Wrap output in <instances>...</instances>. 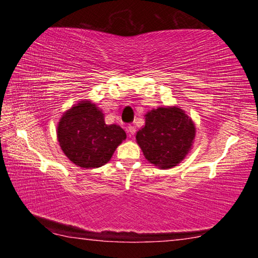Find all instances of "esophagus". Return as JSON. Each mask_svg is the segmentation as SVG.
Returning a JSON list of instances; mask_svg holds the SVG:
<instances>
[{
  "mask_svg": "<svg viewBox=\"0 0 258 258\" xmlns=\"http://www.w3.org/2000/svg\"><path fill=\"white\" fill-rule=\"evenodd\" d=\"M126 131H127V134L130 135V137H132V135H134V133H135V127L133 125H128L127 130Z\"/></svg>",
  "mask_w": 258,
  "mask_h": 258,
  "instance_id": "esophagus-1",
  "label": "esophagus"
}]
</instances>
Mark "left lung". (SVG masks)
<instances>
[{
    "label": "left lung",
    "instance_id": "obj_1",
    "mask_svg": "<svg viewBox=\"0 0 258 258\" xmlns=\"http://www.w3.org/2000/svg\"><path fill=\"white\" fill-rule=\"evenodd\" d=\"M196 128L180 108H158L146 115V125L137 133L146 158L160 168L176 166L191 149Z\"/></svg>",
    "mask_w": 258,
    "mask_h": 258
}]
</instances>
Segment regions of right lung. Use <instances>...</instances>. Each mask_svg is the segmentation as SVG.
<instances>
[{"instance_id": "right-lung-1", "label": "right lung", "mask_w": 258, "mask_h": 258, "mask_svg": "<svg viewBox=\"0 0 258 258\" xmlns=\"http://www.w3.org/2000/svg\"><path fill=\"white\" fill-rule=\"evenodd\" d=\"M126 139L118 125H107L95 104L82 101L64 112L58 126V141L69 160L83 168H97L110 160Z\"/></svg>"}]
</instances>
